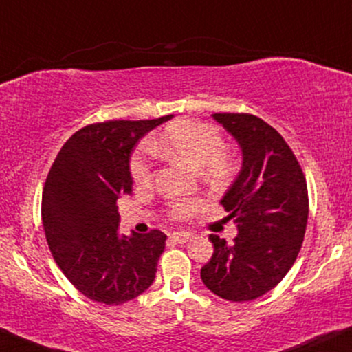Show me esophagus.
Returning <instances> with one entry per match:
<instances>
[{
    "label": "esophagus",
    "mask_w": 352,
    "mask_h": 352,
    "mask_svg": "<svg viewBox=\"0 0 352 352\" xmlns=\"http://www.w3.org/2000/svg\"><path fill=\"white\" fill-rule=\"evenodd\" d=\"M194 238L192 233L189 232H175L171 233V240L176 241V243H186V241H190Z\"/></svg>",
    "instance_id": "obj_1"
}]
</instances>
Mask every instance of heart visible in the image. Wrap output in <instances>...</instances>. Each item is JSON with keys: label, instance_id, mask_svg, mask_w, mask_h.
<instances>
[{"label": "heart", "instance_id": "1", "mask_svg": "<svg viewBox=\"0 0 352 352\" xmlns=\"http://www.w3.org/2000/svg\"><path fill=\"white\" fill-rule=\"evenodd\" d=\"M223 148V138L219 130L196 120L179 119L169 124L153 142V150L169 158L179 160L192 168H204L212 177H222L232 169L233 162ZM137 184H148L151 179L150 163L145 155L133 156L130 164ZM202 207V199L188 197L168 202V215L173 220H186Z\"/></svg>", "mask_w": 352, "mask_h": 352}]
</instances>
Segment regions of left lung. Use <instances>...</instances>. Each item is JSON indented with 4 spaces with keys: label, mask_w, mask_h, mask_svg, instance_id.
Returning a JSON list of instances; mask_svg holds the SVG:
<instances>
[{
    "label": "left lung",
    "mask_w": 352,
    "mask_h": 352,
    "mask_svg": "<svg viewBox=\"0 0 352 352\" xmlns=\"http://www.w3.org/2000/svg\"><path fill=\"white\" fill-rule=\"evenodd\" d=\"M243 151L240 175L220 204L235 219L233 245L209 235L202 282L215 296L248 302L264 296L296 263L309 220V190L296 155L274 127L253 114H212Z\"/></svg>",
    "instance_id": "left-lung-1"
}]
</instances>
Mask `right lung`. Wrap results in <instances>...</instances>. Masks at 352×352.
<instances>
[{
	"label": "right lung",
	"instance_id": "right-lung-1",
	"mask_svg": "<svg viewBox=\"0 0 352 352\" xmlns=\"http://www.w3.org/2000/svg\"><path fill=\"white\" fill-rule=\"evenodd\" d=\"M173 116L86 125L65 142L42 192V223L55 263L91 300L120 305L153 284L166 235H119L117 199L132 194L129 158Z\"/></svg>",
	"mask_w": 352,
	"mask_h": 352
}]
</instances>
